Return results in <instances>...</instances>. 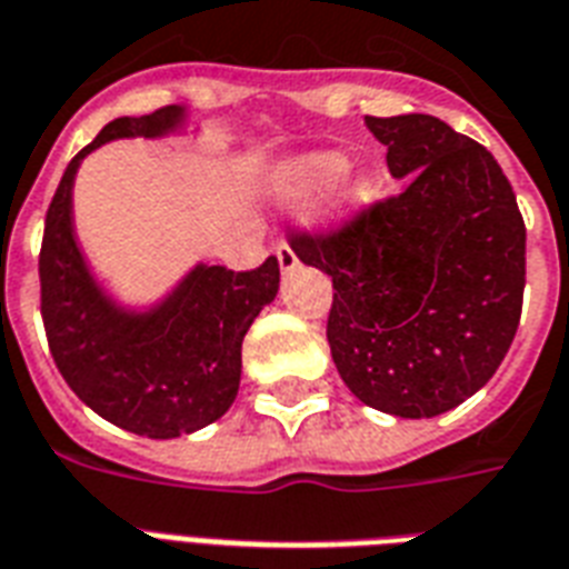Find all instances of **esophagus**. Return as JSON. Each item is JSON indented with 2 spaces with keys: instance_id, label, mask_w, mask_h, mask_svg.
Wrapping results in <instances>:
<instances>
[{
  "instance_id": "esophagus-1",
  "label": "esophagus",
  "mask_w": 569,
  "mask_h": 569,
  "mask_svg": "<svg viewBox=\"0 0 569 569\" xmlns=\"http://www.w3.org/2000/svg\"><path fill=\"white\" fill-rule=\"evenodd\" d=\"M276 254H279L281 272H290V270H293V267H297V263H299L297 252H293V246L284 243V240H281V243L276 246Z\"/></svg>"
}]
</instances>
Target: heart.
<instances>
[{"label": "heart", "instance_id": "1", "mask_svg": "<svg viewBox=\"0 0 569 569\" xmlns=\"http://www.w3.org/2000/svg\"><path fill=\"white\" fill-rule=\"evenodd\" d=\"M345 169L347 162L341 153H317V157H308V160H302L297 169L290 171V192L299 198L311 196L315 189H320L323 183L335 180ZM368 196H371V189L365 187V183L362 187L350 189V201H353V204L365 201Z\"/></svg>", "mask_w": 569, "mask_h": 569}]
</instances>
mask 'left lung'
<instances>
[{"instance_id": "8db88e82", "label": "left lung", "mask_w": 569, "mask_h": 569, "mask_svg": "<svg viewBox=\"0 0 569 569\" xmlns=\"http://www.w3.org/2000/svg\"><path fill=\"white\" fill-rule=\"evenodd\" d=\"M407 178L341 222L290 228L299 261L332 279L326 338L356 398L433 418L487 386L526 290V222L483 144L433 116H365Z\"/></svg>"}]
</instances>
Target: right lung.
Instances as JSON below:
<instances>
[{"label": "right lung", "instance_id": "add662e5", "mask_svg": "<svg viewBox=\"0 0 569 569\" xmlns=\"http://www.w3.org/2000/svg\"><path fill=\"white\" fill-rule=\"evenodd\" d=\"M178 106L116 118L70 160L43 222L41 317L52 362L97 416L148 439L192 433L228 412L240 389L249 326L279 290V261L254 270L196 267L153 315L130 317L97 290L70 228V187L79 160L121 136H160Z\"/></svg>", "mask_w": 569, "mask_h": 569}]
</instances>
